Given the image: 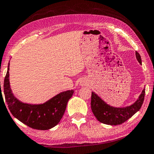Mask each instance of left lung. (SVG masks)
Instances as JSON below:
<instances>
[{
    "label": "left lung",
    "mask_w": 154,
    "mask_h": 154,
    "mask_svg": "<svg viewBox=\"0 0 154 154\" xmlns=\"http://www.w3.org/2000/svg\"><path fill=\"white\" fill-rule=\"evenodd\" d=\"M136 58L142 64L140 54L135 52ZM145 95V88L135 102L125 107H114L106 104L94 92H92L91 109L96 119L101 123L110 125H117L125 122L141 109Z\"/></svg>",
    "instance_id": "8db88e82"
}]
</instances>
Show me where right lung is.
Masks as SVG:
<instances>
[{
  "label": "right lung",
  "instance_id": "obj_1",
  "mask_svg": "<svg viewBox=\"0 0 154 154\" xmlns=\"http://www.w3.org/2000/svg\"><path fill=\"white\" fill-rule=\"evenodd\" d=\"M9 69L10 63L4 79L3 92L5 102L12 116L33 129L49 130L57 125L64 115L67 103L72 97L74 90L60 92L43 104H30L23 103L14 97L10 88Z\"/></svg>",
  "mask_w": 154,
  "mask_h": 154
}]
</instances>
